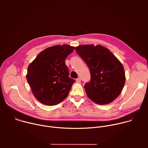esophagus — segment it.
I'll list each match as a JSON object with an SVG mask.
<instances>
[{"mask_svg":"<svg viewBox=\"0 0 148 148\" xmlns=\"http://www.w3.org/2000/svg\"><path fill=\"white\" fill-rule=\"evenodd\" d=\"M81 78L80 77H79V78H78L77 79H76V81H77V82H80L81 81Z\"/></svg>","mask_w":148,"mask_h":148,"instance_id":"1","label":"esophagus"}]
</instances>
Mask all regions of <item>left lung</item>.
<instances>
[{
    "instance_id": "left-lung-1",
    "label": "left lung",
    "mask_w": 148,
    "mask_h": 148,
    "mask_svg": "<svg viewBox=\"0 0 148 148\" xmlns=\"http://www.w3.org/2000/svg\"><path fill=\"white\" fill-rule=\"evenodd\" d=\"M75 49L91 73L90 82L84 86L88 98L99 105L112 102L121 93L125 82L121 62L111 51L101 45H80Z\"/></svg>"
}]
</instances>
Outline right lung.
Returning a JSON list of instances; mask_svg holds the SVG:
<instances>
[{
    "label": "right lung",
    "mask_w": 148,
    "mask_h": 148,
    "mask_svg": "<svg viewBox=\"0 0 148 148\" xmlns=\"http://www.w3.org/2000/svg\"><path fill=\"white\" fill-rule=\"evenodd\" d=\"M74 49L67 45L48 47L29 64L26 78L40 102L53 106L69 95L75 80L69 77L65 60Z\"/></svg>",
    "instance_id": "add662e5"
}]
</instances>
